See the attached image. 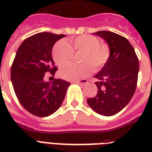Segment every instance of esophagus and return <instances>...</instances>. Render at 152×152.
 <instances>
[{
	"label": "esophagus",
	"instance_id": "1",
	"mask_svg": "<svg viewBox=\"0 0 152 152\" xmlns=\"http://www.w3.org/2000/svg\"><path fill=\"white\" fill-rule=\"evenodd\" d=\"M75 83L79 84V85H84V84L88 83V80H80L75 81Z\"/></svg>",
	"mask_w": 152,
	"mask_h": 152
}]
</instances>
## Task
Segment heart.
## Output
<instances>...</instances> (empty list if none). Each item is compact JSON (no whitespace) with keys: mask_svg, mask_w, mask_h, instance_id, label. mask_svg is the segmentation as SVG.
<instances>
[{"mask_svg":"<svg viewBox=\"0 0 152 152\" xmlns=\"http://www.w3.org/2000/svg\"><path fill=\"white\" fill-rule=\"evenodd\" d=\"M74 52H82L80 56V65L66 64L73 56ZM110 54V48L106 44L100 43L97 37L90 34H83L70 40L69 43L59 41L53 48V58L61 67L60 76L68 80H76L88 76L91 71L99 70L106 64Z\"/></svg>","mask_w":152,"mask_h":152,"instance_id":"b5f03b06","label":"heart"}]
</instances>
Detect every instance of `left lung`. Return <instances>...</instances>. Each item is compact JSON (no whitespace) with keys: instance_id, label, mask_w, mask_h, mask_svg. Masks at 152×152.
I'll return each mask as SVG.
<instances>
[{"instance_id":"left-lung-1","label":"left lung","mask_w":152,"mask_h":152,"mask_svg":"<svg viewBox=\"0 0 152 152\" xmlns=\"http://www.w3.org/2000/svg\"><path fill=\"white\" fill-rule=\"evenodd\" d=\"M93 34L108 45L110 54L102 69L94 77L97 95L87 100L93 110L103 116L119 113L132 99L137 88L139 60L128 39L111 31Z\"/></svg>"}]
</instances>
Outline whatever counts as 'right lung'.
<instances>
[{
	"mask_svg": "<svg viewBox=\"0 0 152 152\" xmlns=\"http://www.w3.org/2000/svg\"><path fill=\"white\" fill-rule=\"evenodd\" d=\"M65 37L50 32L27 38L15 53L11 69V80L18 100L25 110L38 117H48L60 108L70 83L55 79L44 81L45 74L54 76L57 68L52 57L56 42Z\"/></svg>",
	"mask_w": 152,
	"mask_h": 152,
	"instance_id": "obj_1",
	"label": "right lung"
}]
</instances>
